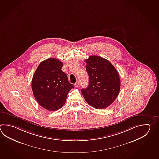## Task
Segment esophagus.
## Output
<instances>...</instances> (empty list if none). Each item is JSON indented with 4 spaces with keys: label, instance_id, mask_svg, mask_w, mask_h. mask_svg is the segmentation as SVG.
Instances as JSON below:
<instances>
[{
    "label": "esophagus",
    "instance_id": "34e87169",
    "mask_svg": "<svg viewBox=\"0 0 159 159\" xmlns=\"http://www.w3.org/2000/svg\"><path fill=\"white\" fill-rule=\"evenodd\" d=\"M75 87H78V86H79V83L78 82H76L75 84H74Z\"/></svg>",
    "mask_w": 159,
    "mask_h": 159
}]
</instances>
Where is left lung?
Returning <instances> with one entry per match:
<instances>
[{
    "label": "left lung",
    "mask_w": 159,
    "mask_h": 159,
    "mask_svg": "<svg viewBox=\"0 0 159 159\" xmlns=\"http://www.w3.org/2000/svg\"><path fill=\"white\" fill-rule=\"evenodd\" d=\"M89 75V85L81 93L88 104L98 109L108 107L119 94L120 76L109 61L99 56L92 55L85 60Z\"/></svg>",
    "instance_id": "obj_1"
}]
</instances>
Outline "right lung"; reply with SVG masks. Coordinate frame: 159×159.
Listing matches in <instances>:
<instances>
[{"label":"right lung","instance_id":"right-lung-1","mask_svg":"<svg viewBox=\"0 0 159 159\" xmlns=\"http://www.w3.org/2000/svg\"><path fill=\"white\" fill-rule=\"evenodd\" d=\"M63 66L57 59H47L39 65L33 75L32 88L34 96L46 110L55 111L61 108L68 92L74 88L62 71Z\"/></svg>","mask_w":159,"mask_h":159}]
</instances>
